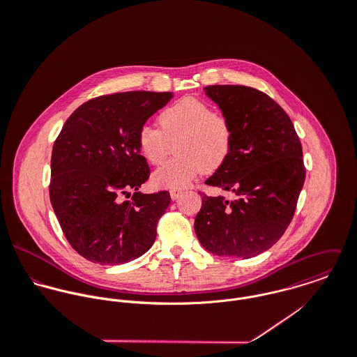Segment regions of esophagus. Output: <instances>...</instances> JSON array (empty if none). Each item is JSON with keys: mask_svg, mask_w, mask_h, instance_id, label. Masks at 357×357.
I'll return each mask as SVG.
<instances>
[{"mask_svg": "<svg viewBox=\"0 0 357 357\" xmlns=\"http://www.w3.org/2000/svg\"><path fill=\"white\" fill-rule=\"evenodd\" d=\"M183 195V190H170V197L172 199H177Z\"/></svg>", "mask_w": 357, "mask_h": 357, "instance_id": "obj_1", "label": "esophagus"}]
</instances>
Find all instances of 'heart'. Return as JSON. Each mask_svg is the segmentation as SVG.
<instances>
[{
    "label": "heart",
    "mask_w": 357,
    "mask_h": 357,
    "mask_svg": "<svg viewBox=\"0 0 357 357\" xmlns=\"http://www.w3.org/2000/svg\"><path fill=\"white\" fill-rule=\"evenodd\" d=\"M160 129L144 125L137 135L139 150L151 165H159L174 146L176 158L153 174L159 188H185L198 174L220 167L232 147V126L228 118L214 112L197 98H183L166 107L158 116Z\"/></svg>",
    "instance_id": "obj_1"
}]
</instances>
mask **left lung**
<instances>
[{
    "label": "left lung",
    "mask_w": 357,
    "mask_h": 357,
    "mask_svg": "<svg viewBox=\"0 0 357 357\" xmlns=\"http://www.w3.org/2000/svg\"><path fill=\"white\" fill-rule=\"evenodd\" d=\"M204 92L232 126L229 155L204 184L235 198L204 195L194 228L207 252L252 258L293 220L305 181L301 142L284 109L255 88L210 85Z\"/></svg>",
    "instance_id": "1"
}]
</instances>
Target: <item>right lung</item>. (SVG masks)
Segmentation results:
<instances>
[{
  "label": "right lung",
  "instance_id": "right-lung-1",
  "mask_svg": "<svg viewBox=\"0 0 357 357\" xmlns=\"http://www.w3.org/2000/svg\"><path fill=\"white\" fill-rule=\"evenodd\" d=\"M172 98L146 91L100 96L66 121L52 150L50 197L66 239L84 258L118 265L151 249L170 195L139 191L150 167L137 135ZM130 189L132 201L123 202Z\"/></svg>",
  "mask_w": 357,
  "mask_h": 357
}]
</instances>
